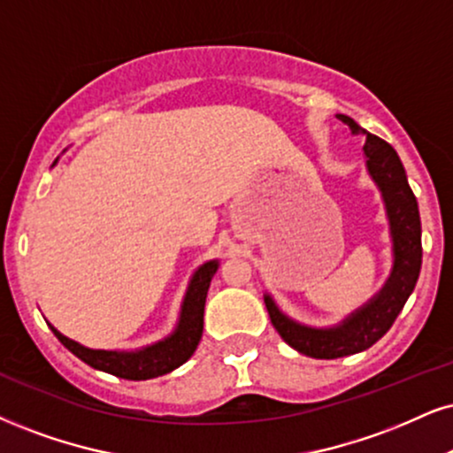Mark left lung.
I'll return each instance as SVG.
<instances>
[{"label":"left lung","mask_w":453,"mask_h":453,"mask_svg":"<svg viewBox=\"0 0 453 453\" xmlns=\"http://www.w3.org/2000/svg\"><path fill=\"white\" fill-rule=\"evenodd\" d=\"M353 134H365V165L372 180L380 188L387 208L390 237H393V271L367 304L350 312L342 323L334 327H309L283 315L269 294L265 304L269 311L273 327L279 336L306 357L312 359H338L355 355L376 344L393 326L403 309L410 294L414 292L422 266V226L418 201L411 193L397 150L382 138L365 132L349 115H338Z\"/></svg>","instance_id":"8db88e82"}]
</instances>
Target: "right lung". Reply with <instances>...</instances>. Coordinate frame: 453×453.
<instances>
[{
  "label": "right lung",
  "mask_w": 453,
  "mask_h": 453,
  "mask_svg": "<svg viewBox=\"0 0 453 453\" xmlns=\"http://www.w3.org/2000/svg\"><path fill=\"white\" fill-rule=\"evenodd\" d=\"M56 164V161H54ZM218 271V260H210L201 265L193 273L191 283H188L187 294H184L180 317H178L176 329L170 336L159 340V342L144 346L141 350H100L88 349L75 340L63 336L54 326L50 329L54 336L63 342L73 355L80 357L83 363L94 367V370L113 373L117 378L126 380H149V378L164 376L176 367H180L184 361L191 359V355L197 349L201 334H203V309L205 296H208L210 281Z\"/></svg>",
  "instance_id": "1"
}]
</instances>
